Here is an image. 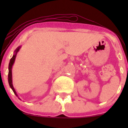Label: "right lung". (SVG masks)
<instances>
[{
    "instance_id": "add662e5",
    "label": "right lung",
    "mask_w": 128,
    "mask_h": 128,
    "mask_svg": "<svg viewBox=\"0 0 128 128\" xmlns=\"http://www.w3.org/2000/svg\"><path fill=\"white\" fill-rule=\"evenodd\" d=\"M20 48V47H18V48H17V49L15 50V54H14V55H13V56L12 57V58H11V59L10 60V64H9V67H8V69H9V72H8V82H9V84H10V87H11V89L12 90L13 92H14V94H16V96H17V97H18V96H17V93H16L15 90H14V87H13V86H12V70H11V69H12V66L13 65V64H14V61H15V58L16 57V55H17V52H18ZM19 99H20V98H19Z\"/></svg>"
}]
</instances>
